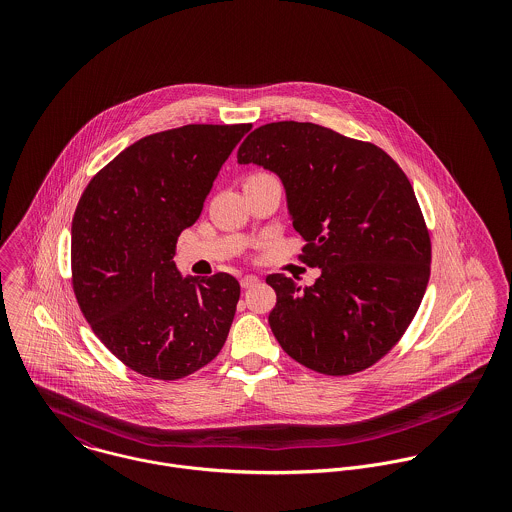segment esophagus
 Returning <instances> with one entry per match:
<instances>
[{
  "mask_svg": "<svg viewBox=\"0 0 512 512\" xmlns=\"http://www.w3.org/2000/svg\"><path fill=\"white\" fill-rule=\"evenodd\" d=\"M258 282H260V278H258V276H252V274H248V276H244V278L240 280V286H242L244 290H248V288L256 286Z\"/></svg>",
  "mask_w": 512,
  "mask_h": 512,
  "instance_id": "1",
  "label": "esophagus"
}]
</instances>
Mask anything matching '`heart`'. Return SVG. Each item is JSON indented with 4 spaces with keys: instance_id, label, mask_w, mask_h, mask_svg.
Returning <instances> with one entry per match:
<instances>
[{
    "instance_id": "1",
    "label": "heart",
    "mask_w": 512,
    "mask_h": 512,
    "mask_svg": "<svg viewBox=\"0 0 512 512\" xmlns=\"http://www.w3.org/2000/svg\"><path fill=\"white\" fill-rule=\"evenodd\" d=\"M262 175H264V173H256V175H252V177H262Z\"/></svg>"
}]
</instances>
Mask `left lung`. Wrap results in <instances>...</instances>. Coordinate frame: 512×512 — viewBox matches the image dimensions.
Listing matches in <instances>:
<instances>
[{"instance_id":"left-lung-1","label":"left lung","mask_w":512,"mask_h":512,"mask_svg":"<svg viewBox=\"0 0 512 512\" xmlns=\"http://www.w3.org/2000/svg\"><path fill=\"white\" fill-rule=\"evenodd\" d=\"M240 165L280 177L313 286L284 274L268 323L282 349L311 370L353 374L404 335L430 280L432 246L414 189L380 147L311 122H274L238 147Z\"/></svg>"}]
</instances>
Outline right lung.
<instances>
[{"instance_id":"1","label":"right lung","mask_w":512,"mask_h":512,"mask_svg":"<svg viewBox=\"0 0 512 512\" xmlns=\"http://www.w3.org/2000/svg\"><path fill=\"white\" fill-rule=\"evenodd\" d=\"M252 124H189L118 153L84 189L71 230L76 301L98 339L132 370L183 378L222 349L240 284L181 276L179 234L193 226L222 163Z\"/></svg>"}]
</instances>
